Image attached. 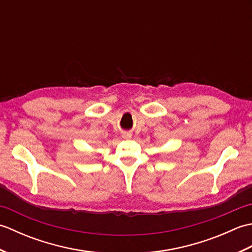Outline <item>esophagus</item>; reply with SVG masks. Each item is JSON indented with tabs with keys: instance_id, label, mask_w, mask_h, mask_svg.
Returning <instances> with one entry per match:
<instances>
[{
	"instance_id": "34e87169",
	"label": "esophagus",
	"mask_w": 252,
	"mask_h": 252,
	"mask_svg": "<svg viewBox=\"0 0 252 252\" xmlns=\"http://www.w3.org/2000/svg\"><path fill=\"white\" fill-rule=\"evenodd\" d=\"M122 137L126 138V140H129V138L132 137V134H131V133H123Z\"/></svg>"
}]
</instances>
